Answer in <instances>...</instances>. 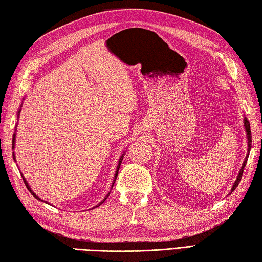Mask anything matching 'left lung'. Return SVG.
<instances>
[{"label":"left lung","mask_w":262,"mask_h":262,"mask_svg":"<svg viewBox=\"0 0 262 262\" xmlns=\"http://www.w3.org/2000/svg\"><path fill=\"white\" fill-rule=\"evenodd\" d=\"M244 126H246V130H247V136H248V155H247V158H246V161H244L243 162V165H242V168H241V170H240V172H238V176H237V179H236V181L234 182V186H233V188L231 189V192H233L235 190V188L238 186V183H240V181H241V178H242V174H243V170H244V168H246V164H247V160H248V158H249V153H250V148H251V130H250V122H249V120L247 119V118H244Z\"/></svg>","instance_id":"1"}]
</instances>
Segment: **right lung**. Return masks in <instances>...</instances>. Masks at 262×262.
Listing matches in <instances>:
<instances>
[{
	"label": "right lung",
	"instance_id": "obj_1",
	"mask_svg": "<svg viewBox=\"0 0 262 262\" xmlns=\"http://www.w3.org/2000/svg\"><path fill=\"white\" fill-rule=\"evenodd\" d=\"M21 109H19V111H20ZM14 141H15V135H13V144H12V145H13V147H14ZM122 157H124V155H122ZM122 157L119 159V163H118V166H117V171H116V174H115V179H114V182H113V187H114V183H115V181H116V179H117V176H118V171H119V168H120V164H121V161H122ZM13 159H14V154H13ZM22 177H24V176H22ZM24 181H25V185H26V187L28 188V190H29L31 193H32V196H35L37 199H39V200H41L40 198H39L38 196H36V194L35 193H33L32 192V190H31V189H30V187H29V185H28V182L26 181V179H25V178H24ZM111 189H113V188H111ZM109 194H110V192L107 194V197L109 196ZM107 197H105L103 200H102V202L101 203H100L98 206H100V205H101L103 202H104V200L105 199H107ZM98 206H96V207H98Z\"/></svg>",
	"mask_w": 262,
	"mask_h": 262
}]
</instances>
